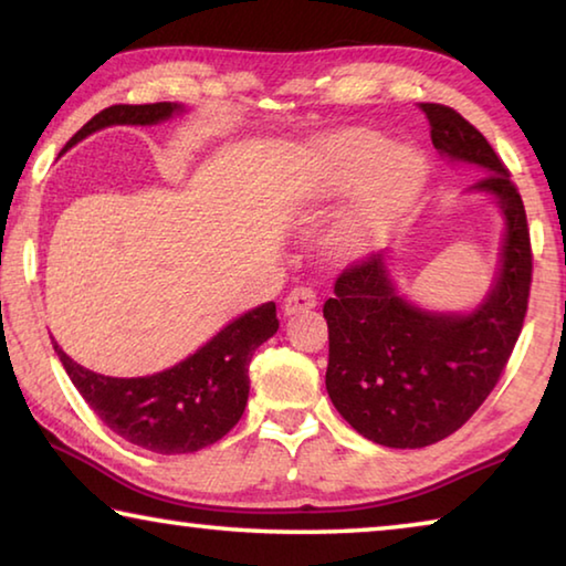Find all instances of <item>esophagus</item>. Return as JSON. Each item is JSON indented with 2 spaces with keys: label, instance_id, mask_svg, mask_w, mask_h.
Here are the masks:
<instances>
[{
  "label": "esophagus",
  "instance_id": "1",
  "mask_svg": "<svg viewBox=\"0 0 566 566\" xmlns=\"http://www.w3.org/2000/svg\"><path fill=\"white\" fill-rule=\"evenodd\" d=\"M312 306H317V292L312 290V286H294V290L284 296L282 302V312L284 314H296V312H304V310H312Z\"/></svg>",
  "mask_w": 566,
  "mask_h": 566
}]
</instances>
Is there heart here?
Instances as JSON below:
<instances>
[{"instance_id": "b5f03b06", "label": "heart", "mask_w": 566, "mask_h": 566, "mask_svg": "<svg viewBox=\"0 0 566 566\" xmlns=\"http://www.w3.org/2000/svg\"><path fill=\"white\" fill-rule=\"evenodd\" d=\"M314 181L322 191L359 187L329 242L352 254L405 212L427 181V159L415 147H389L379 132L347 129L314 147Z\"/></svg>"}]
</instances>
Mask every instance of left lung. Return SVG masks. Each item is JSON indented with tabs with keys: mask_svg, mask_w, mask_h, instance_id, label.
I'll return each instance as SVG.
<instances>
[{
	"mask_svg": "<svg viewBox=\"0 0 566 566\" xmlns=\"http://www.w3.org/2000/svg\"><path fill=\"white\" fill-rule=\"evenodd\" d=\"M432 145L479 165L476 191L506 219L502 270L472 314H432L399 296L385 254L352 262L324 302L329 327L327 391L361 437L391 449L429 447L454 434L484 405L520 339L532 286L530 227L520 189L474 124L444 104H419Z\"/></svg>",
	"mask_w": 566,
	"mask_h": 566,
	"instance_id": "obj_1",
	"label": "left lung"
}]
</instances>
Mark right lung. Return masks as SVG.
Returning <instances> with one entry per match:
<instances>
[{
    "mask_svg": "<svg viewBox=\"0 0 566 566\" xmlns=\"http://www.w3.org/2000/svg\"><path fill=\"white\" fill-rule=\"evenodd\" d=\"M179 104H114L84 124L64 151L112 124H157L179 112ZM280 329L274 302L229 322L205 347L185 361L151 377H104L64 354L72 385L114 434L157 454L199 452L222 439L244 415L249 397V361L254 349Z\"/></svg>",
    "mask_w": 566,
    "mask_h": 566,
    "instance_id": "obj_1",
    "label": "right lung"
}]
</instances>
